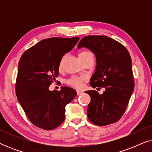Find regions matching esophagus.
Wrapping results in <instances>:
<instances>
[{
    "mask_svg": "<svg viewBox=\"0 0 152 152\" xmlns=\"http://www.w3.org/2000/svg\"><path fill=\"white\" fill-rule=\"evenodd\" d=\"M82 93H83L82 91H77V95H81Z\"/></svg>",
    "mask_w": 152,
    "mask_h": 152,
    "instance_id": "34e87169",
    "label": "esophagus"
}]
</instances>
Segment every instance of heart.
<instances>
[{"label": "heart", "instance_id": "1", "mask_svg": "<svg viewBox=\"0 0 152 152\" xmlns=\"http://www.w3.org/2000/svg\"><path fill=\"white\" fill-rule=\"evenodd\" d=\"M89 54H91V53L87 51H84L82 53H81L79 55V57H83V56H86L87 55H89ZM64 59H65V56H63L61 57V60H60L59 64V70H61L62 68V66H63V63L64 61ZM84 77H76V76H73L72 77H70V79H68L67 80V84H69L70 86H71L72 87L75 88H81L83 86V81L84 80Z\"/></svg>", "mask_w": 152, "mask_h": 152}]
</instances>
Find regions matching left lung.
Segmentation results:
<instances>
[{"mask_svg": "<svg viewBox=\"0 0 152 152\" xmlns=\"http://www.w3.org/2000/svg\"><path fill=\"white\" fill-rule=\"evenodd\" d=\"M78 49L86 48L96 57L95 71L91 78V86L98 91H86L90 95L87 115L90 121L105 126L118 121L127 107L134 89L131 56L125 47L106 36L92 35L81 39Z\"/></svg>", "mask_w": 152, "mask_h": 152, "instance_id": "left-lung-1", "label": "left lung"}]
</instances>
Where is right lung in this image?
<instances>
[{"label": "right lung", "instance_id": "1", "mask_svg": "<svg viewBox=\"0 0 152 152\" xmlns=\"http://www.w3.org/2000/svg\"><path fill=\"white\" fill-rule=\"evenodd\" d=\"M80 38L53 37L43 39L23 54L16 83L18 101L28 119L37 127L52 130L65 120L66 106L77 93L67 86L50 91L59 75L61 57L73 48Z\"/></svg>", "mask_w": 152, "mask_h": 152}]
</instances>
